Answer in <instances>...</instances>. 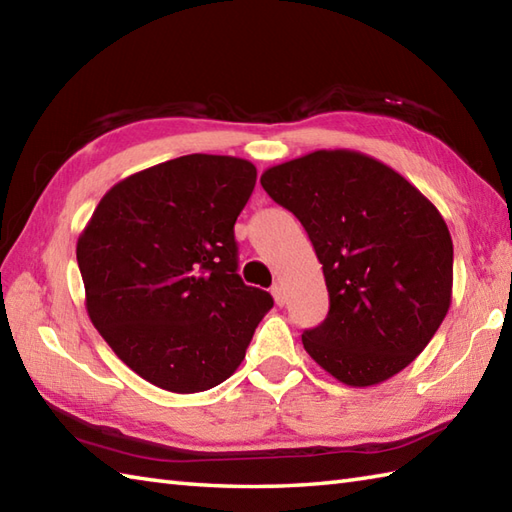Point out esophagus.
<instances>
[{"instance_id": "esophagus-1", "label": "esophagus", "mask_w": 512, "mask_h": 512, "mask_svg": "<svg viewBox=\"0 0 512 512\" xmlns=\"http://www.w3.org/2000/svg\"><path fill=\"white\" fill-rule=\"evenodd\" d=\"M270 292H273V297H275V303H277V306H284V303H286L284 288H281L279 284H275L273 288H270Z\"/></svg>"}]
</instances>
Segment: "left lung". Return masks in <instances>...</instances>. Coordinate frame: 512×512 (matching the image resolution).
I'll return each mask as SVG.
<instances>
[{
	"label": "left lung",
	"mask_w": 512,
	"mask_h": 512,
	"mask_svg": "<svg viewBox=\"0 0 512 512\" xmlns=\"http://www.w3.org/2000/svg\"><path fill=\"white\" fill-rule=\"evenodd\" d=\"M264 191L306 228L330 292L321 325L301 334L325 372L352 387L405 369L451 306L453 242L411 182L350 149L270 167Z\"/></svg>",
	"instance_id": "left-lung-1"
}]
</instances>
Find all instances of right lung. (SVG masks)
Wrapping results in <instances>:
<instances>
[{
  "label": "right lung",
  "instance_id": "add662e5",
  "mask_svg": "<svg viewBox=\"0 0 512 512\" xmlns=\"http://www.w3.org/2000/svg\"><path fill=\"white\" fill-rule=\"evenodd\" d=\"M257 169L191 154L121 180L76 242L85 306L107 345L160 389L224 383L264 314L266 290L237 275L235 220Z\"/></svg>",
  "mask_w": 512,
  "mask_h": 512
}]
</instances>
